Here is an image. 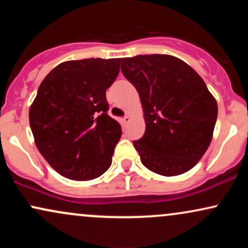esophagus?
<instances>
[{
    "label": "esophagus",
    "mask_w": 248,
    "mask_h": 248,
    "mask_svg": "<svg viewBox=\"0 0 248 248\" xmlns=\"http://www.w3.org/2000/svg\"><path fill=\"white\" fill-rule=\"evenodd\" d=\"M129 120H130V116H129V115H127V114H126V115H124V118H122V119H121V121H122V122H124V124H127V122H128V121H129Z\"/></svg>",
    "instance_id": "obj_1"
}]
</instances>
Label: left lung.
Returning a JSON list of instances; mask_svg holds the SVG:
<instances>
[{
  "label": "left lung",
  "instance_id": "left-lung-1",
  "mask_svg": "<svg viewBox=\"0 0 248 248\" xmlns=\"http://www.w3.org/2000/svg\"><path fill=\"white\" fill-rule=\"evenodd\" d=\"M124 76L140 95L146 132L133 141L150 171L176 176L197 164L212 140L217 102L186 62L169 55L121 59Z\"/></svg>",
  "mask_w": 248,
  "mask_h": 248
}]
</instances>
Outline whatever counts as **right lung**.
<instances>
[{
	"mask_svg": "<svg viewBox=\"0 0 248 248\" xmlns=\"http://www.w3.org/2000/svg\"><path fill=\"white\" fill-rule=\"evenodd\" d=\"M119 71V58L70 61L39 85L29 112L31 132L43 157L64 177L88 181L112 164L122 130L107 113L106 90Z\"/></svg>",
	"mask_w": 248,
	"mask_h": 248,
	"instance_id": "add662e5",
	"label": "right lung"
}]
</instances>
